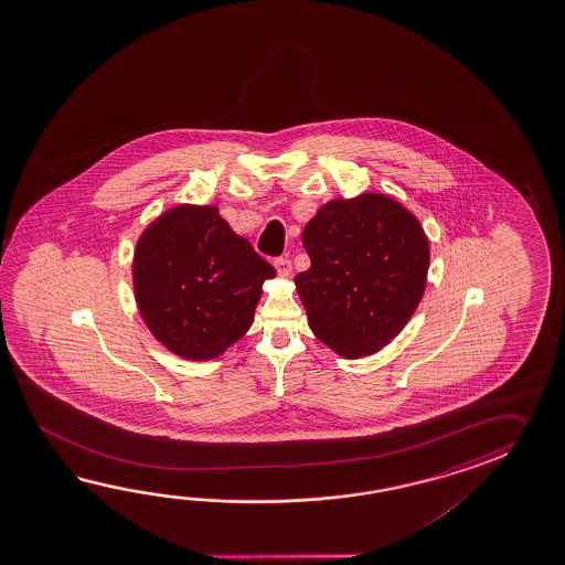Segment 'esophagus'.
<instances>
[{
    "label": "esophagus",
    "instance_id": "esophagus-1",
    "mask_svg": "<svg viewBox=\"0 0 565 565\" xmlns=\"http://www.w3.org/2000/svg\"><path fill=\"white\" fill-rule=\"evenodd\" d=\"M275 268H277V273L280 277H288V275L292 273V265H290V260H288L287 256L277 258V260H275Z\"/></svg>",
    "mask_w": 565,
    "mask_h": 565
}]
</instances>
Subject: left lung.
<instances>
[{
    "instance_id": "left-lung-1",
    "label": "left lung",
    "mask_w": 565,
    "mask_h": 565,
    "mask_svg": "<svg viewBox=\"0 0 565 565\" xmlns=\"http://www.w3.org/2000/svg\"><path fill=\"white\" fill-rule=\"evenodd\" d=\"M311 268L295 277L312 333L358 360L387 345L416 311L430 248L420 222L382 193L324 204L305 226Z\"/></svg>"
}]
</instances>
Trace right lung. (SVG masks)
Listing matches in <instances>:
<instances>
[{
    "instance_id": "add662e5",
    "label": "right lung",
    "mask_w": 565,
    "mask_h": 565,
    "mask_svg": "<svg viewBox=\"0 0 565 565\" xmlns=\"http://www.w3.org/2000/svg\"><path fill=\"white\" fill-rule=\"evenodd\" d=\"M277 270L212 205H178L137 242L135 299L151 333L188 360H212L253 324Z\"/></svg>"
}]
</instances>
